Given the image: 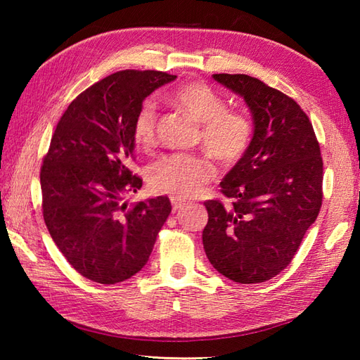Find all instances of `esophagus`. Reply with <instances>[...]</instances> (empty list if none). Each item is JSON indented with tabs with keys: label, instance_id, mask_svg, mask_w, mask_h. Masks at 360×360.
Wrapping results in <instances>:
<instances>
[{
	"label": "esophagus",
	"instance_id": "34e87169",
	"mask_svg": "<svg viewBox=\"0 0 360 360\" xmlns=\"http://www.w3.org/2000/svg\"><path fill=\"white\" fill-rule=\"evenodd\" d=\"M172 207H173L174 212H176V210H181L182 207H186V201L179 200V198L172 196Z\"/></svg>",
	"mask_w": 360,
	"mask_h": 360
}]
</instances>
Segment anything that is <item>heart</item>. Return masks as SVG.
Returning <instances> with one entry per match:
<instances>
[{"label":"heart","instance_id":"1","mask_svg":"<svg viewBox=\"0 0 360 360\" xmlns=\"http://www.w3.org/2000/svg\"><path fill=\"white\" fill-rule=\"evenodd\" d=\"M176 108L201 124V141L213 156L227 162L240 159L252 137L249 119L238 111L226 110L223 97L205 83H190L170 97ZM158 111L153 101H145L133 122V141L139 148L156 143ZM215 176L210 160L190 153H173L160 158L150 168V184L160 193L179 200L200 195Z\"/></svg>","mask_w":360,"mask_h":360}]
</instances>
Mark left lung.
I'll return each mask as SVG.
<instances>
[{
    "mask_svg": "<svg viewBox=\"0 0 360 360\" xmlns=\"http://www.w3.org/2000/svg\"><path fill=\"white\" fill-rule=\"evenodd\" d=\"M244 98L254 136L221 181L226 205L205 201V255L229 280H271L290 263L322 207L323 160L314 128L294 98L246 74H213Z\"/></svg>",
    "mask_w": 360,
    "mask_h": 360,
    "instance_id": "1",
    "label": "left lung"
}]
</instances>
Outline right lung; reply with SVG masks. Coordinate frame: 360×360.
I'll return each instance as SVG.
<instances>
[{
	"label": "right lung",
	"instance_id": "add662e5",
	"mask_svg": "<svg viewBox=\"0 0 360 360\" xmlns=\"http://www.w3.org/2000/svg\"><path fill=\"white\" fill-rule=\"evenodd\" d=\"M176 75L114 72L74 98L58 120L43 159V218L56 246L83 277L102 285L131 278L147 264L172 212L167 196L124 202L142 179L134 159L139 106Z\"/></svg>",
	"mask_w": 360,
	"mask_h": 360
}]
</instances>
